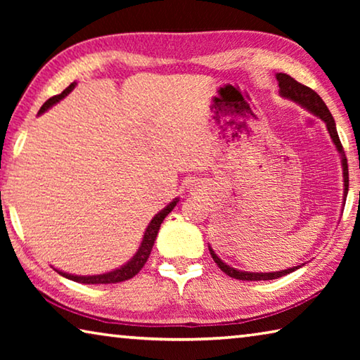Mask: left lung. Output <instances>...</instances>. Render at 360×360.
Returning <instances> with one entry per match:
<instances>
[{
	"label": "left lung",
	"mask_w": 360,
	"mask_h": 360,
	"mask_svg": "<svg viewBox=\"0 0 360 360\" xmlns=\"http://www.w3.org/2000/svg\"><path fill=\"white\" fill-rule=\"evenodd\" d=\"M276 81H278V85H279V95H281L283 98L295 101L297 105H300L302 108L307 109L308 112H311L313 115H316V117L324 120L328 135H330V138H332V143L335 144V148H337V152L340 154L341 167H343V203H345L346 197H348V186H349L348 160H346L343 146H341V143H340L337 125H335V120L332 117L330 111H328L326 103L322 101L321 96L316 94L314 90H311L309 87H307V85H303L300 82H297L295 79L290 77L289 75H284V72H278ZM208 248H210V252L212 255V259H214L217 266L221 268L225 275H229L230 278H235V279H241V281H268V279H276V278L289 275V273L295 271L302 265H304V264H302V265H297V266H292V268H285V270H281V271H271V273L243 271V270H236V268L225 264V262L219 259V255L214 251H212L211 246H208Z\"/></svg>",
	"instance_id": "left-lung-1"
}]
</instances>
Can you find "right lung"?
<instances>
[{
    "mask_svg": "<svg viewBox=\"0 0 360 360\" xmlns=\"http://www.w3.org/2000/svg\"><path fill=\"white\" fill-rule=\"evenodd\" d=\"M76 87V82L70 84L68 87H66L62 94L52 96V98H49L44 105L41 106L38 115L44 114L47 109H51L53 105H57L60 100H63L66 95L72 92V89ZM179 198H174L172 203H168L165 208L162 211H158L157 214L152 217V221L149 222L148 227H146V231L143 235V241L141 245H139L138 251L135 252V255L119 268H115L112 271H108V273H101V275H89V276H81V275H71V273H66L62 270H57V268H53L58 275H62L65 278L71 279V281H76V283H82V284H114V283H122L125 281V279H130L139 273V270L144 266L146 262H148L150 251H152V246H154L155 238H157V233L158 230H160V225L163 222V219H165L169 212L173 211V208L176 205H178Z\"/></svg>",
    "mask_w": 360,
    "mask_h": 360,
    "instance_id": "right-lung-1",
    "label": "right lung"
}]
</instances>
